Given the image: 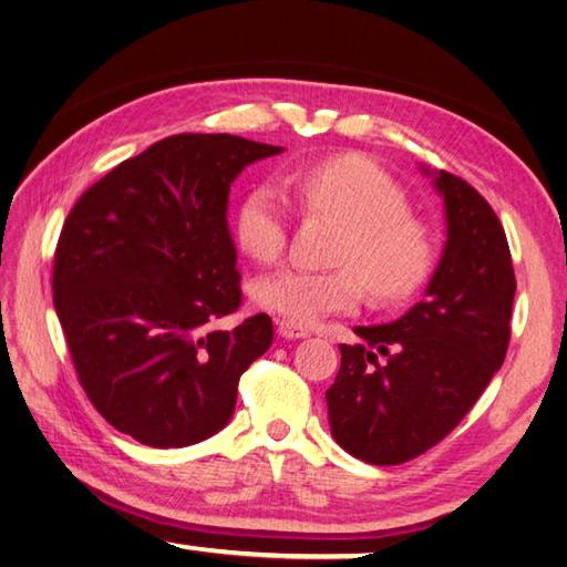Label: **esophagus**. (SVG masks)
<instances>
[{"mask_svg": "<svg viewBox=\"0 0 567 567\" xmlns=\"http://www.w3.org/2000/svg\"><path fill=\"white\" fill-rule=\"evenodd\" d=\"M277 332L285 339H305L310 337V329L302 327L300 322H292V319H280V324H277Z\"/></svg>", "mask_w": 567, "mask_h": 567, "instance_id": "34e87169", "label": "esophagus"}]
</instances>
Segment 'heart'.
I'll return each mask as SVG.
<instances>
[{
    "instance_id": "heart-1",
    "label": "heart",
    "mask_w": 567,
    "mask_h": 567,
    "mask_svg": "<svg viewBox=\"0 0 567 567\" xmlns=\"http://www.w3.org/2000/svg\"><path fill=\"white\" fill-rule=\"evenodd\" d=\"M305 213L342 225L332 270H282L252 285L255 302L292 322L312 324L332 312H352L369 292L377 302H401L424 285L436 265V238L411 213L406 190L372 161L327 158L285 178ZM240 248L270 265L287 243V203L275 183H257L235 215Z\"/></svg>"
}]
</instances>
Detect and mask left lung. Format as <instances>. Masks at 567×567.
Masks as SVG:
<instances>
[{"mask_svg": "<svg viewBox=\"0 0 567 567\" xmlns=\"http://www.w3.org/2000/svg\"><path fill=\"white\" fill-rule=\"evenodd\" d=\"M449 240L419 305L382 327H357L339 344L327 389L337 444L374 466H399L454 431L498 372L516 297L506 230L471 183L441 171Z\"/></svg>", "mask_w": 567, "mask_h": 567, "instance_id": "8db88e82", "label": "left lung"}]
</instances>
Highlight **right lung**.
<instances>
[{
	"mask_svg": "<svg viewBox=\"0 0 567 567\" xmlns=\"http://www.w3.org/2000/svg\"><path fill=\"white\" fill-rule=\"evenodd\" d=\"M280 146L178 133L118 163L66 215L54 307L81 389L113 429L156 449L190 446L233 416L272 319L215 322L243 305L228 193Z\"/></svg>",
	"mask_w": 567,
	"mask_h": 567,
	"instance_id": "add662e5",
	"label": "right lung"
}]
</instances>
